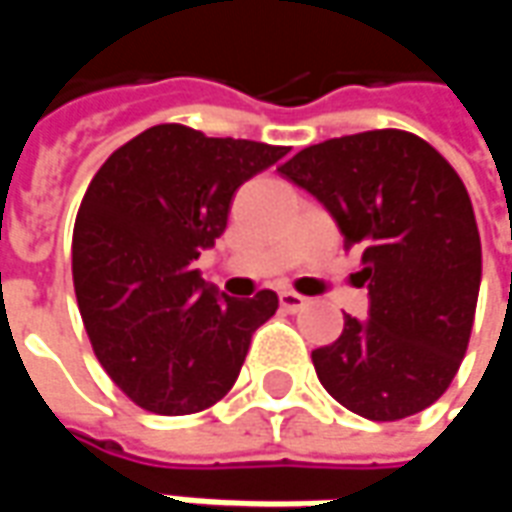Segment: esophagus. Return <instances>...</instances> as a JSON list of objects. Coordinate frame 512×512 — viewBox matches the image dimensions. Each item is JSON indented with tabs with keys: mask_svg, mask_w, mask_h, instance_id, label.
I'll return each mask as SVG.
<instances>
[{
	"mask_svg": "<svg viewBox=\"0 0 512 512\" xmlns=\"http://www.w3.org/2000/svg\"><path fill=\"white\" fill-rule=\"evenodd\" d=\"M279 302H282V307H285L287 313H299V310H305L310 299L302 296V293H296V290H282V293H279Z\"/></svg>",
	"mask_w": 512,
	"mask_h": 512,
	"instance_id": "34e87169",
	"label": "esophagus"
}]
</instances>
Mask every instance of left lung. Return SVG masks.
<instances>
[{
	"instance_id": "1",
	"label": "left lung",
	"mask_w": 512,
	"mask_h": 512,
	"mask_svg": "<svg viewBox=\"0 0 512 512\" xmlns=\"http://www.w3.org/2000/svg\"><path fill=\"white\" fill-rule=\"evenodd\" d=\"M282 176L333 213L362 250L370 319L313 350L325 390L370 422L436 402L459 373L482 285V239L453 165L416 133L384 128L299 150Z\"/></svg>"
}]
</instances>
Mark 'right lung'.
<instances>
[{
	"label": "right lung",
	"mask_w": 512,
	"mask_h": 512,
	"mask_svg": "<svg viewBox=\"0 0 512 512\" xmlns=\"http://www.w3.org/2000/svg\"><path fill=\"white\" fill-rule=\"evenodd\" d=\"M287 148L153 125L96 170L73 225V287L93 353L148 413L216 404L279 296H216L193 262L225 233L236 187Z\"/></svg>",
	"instance_id": "add662e5"
}]
</instances>
